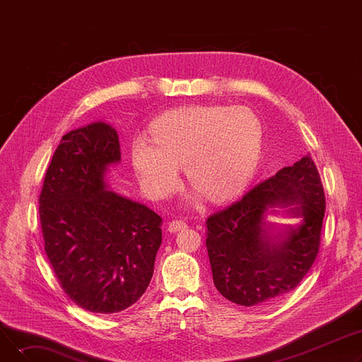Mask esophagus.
Returning <instances> with one entry per match:
<instances>
[{
	"mask_svg": "<svg viewBox=\"0 0 362 362\" xmlns=\"http://www.w3.org/2000/svg\"><path fill=\"white\" fill-rule=\"evenodd\" d=\"M186 227H187V224H186L185 220H173V221L168 223V232L176 233L179 230L186 229Z\"/></svg>",
	"mask_w": 362,
	"mask_h": 362,
	"instance_id": "34e87169",
	"label": "esophagus"
}]
</instances>
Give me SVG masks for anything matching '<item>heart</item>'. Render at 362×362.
<instances>
[{
	"instance_id": "obj_1",
	"label": "heart",
	"mask_w": 362,
	"mask_h": 362,
	"mask_svg": "<svg viewBox=\"0 0 362 362\" xmlns=\"http://www.w3.org/2000/svg\"><path fill=\"white\" fill-rule=\"evenodd\" d=\"M152 139L132 144V164L145 191L164 198L177 187L180 167L213 202L240 194L259 161L262 127L246 107L192 105L165 112L152 124Z\"/></svg>"
}]
</instances>
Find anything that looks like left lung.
Segmentation results:
<instances>
[{"instance_id":"1","label":"left lung","mask_w":362,"mask_h":362,"mask_svg":"<svg viewBox=\"0 0 362 362\" xmlns=\"http://www.w3.org/2000/svg\"><path fill=\"white\" fill-rule=\"evenodd\" d=\"M277 206L298 223L277 226L265 221ZM325 211L320 175L305 156L208 217L206 251L217 291L242 307H261L288 295L318 254Z\"/></svg>"}]
</instances>
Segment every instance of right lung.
<instances>
[{
    "label": "right lung",
    "instance_id": "1",
    "mask_svg": "<svg viewBox=\"0 0 362 362\" xmlns=\"http://www.w3.org/2000/svg\"><path fill=\"white\" fill-rule=\"evenodd\" d=\"M122 160L104 122L69 132L57 146L40 195L45 252L64 293L86 311L114 314L146 291L161 245V217L110 191Z\"/></svg>",
    "mask_w": 362,
    "mask_h": 362
}]
</instances>
